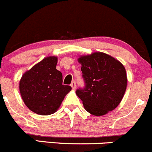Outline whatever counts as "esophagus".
Here are the masks:
<instances>
[{
  "mask_svg": "<svg viewBox=\"0 0 152 152\" xmlns=\"http://www.w3.org/2000/svg\"><path fill=\"white\" fill-rule=\"evenodd\" d=\"M71 86L72 89H76V82H75V81H73V82L71 83Z\"/></svg>",
  "mask_w": 152,
  "mask_h": 152,
  "instance_id": "obj_1",
  "label": "esophagus"
}]
</instances>
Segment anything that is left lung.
I'll return each instance as SVG.
<instances>
[{
  "label": "left lung",
  "instance_id": "1",
  "mask_svg": "<svg viewBox=\"0 0 152 152\" xmlns=\"http://www.w3.org/2000/svg\"><path fill=\"white\" fill-rule=\"evenodd\" d=\"M78 62L81 65L85 87L77 89L76 93L86 111L100 116L115 109L127 88L124 65L111 55L100 52L81 55Z\"/></svg>",
  "mask_w": 152,
  "mask_h": 152
}]
</instances>
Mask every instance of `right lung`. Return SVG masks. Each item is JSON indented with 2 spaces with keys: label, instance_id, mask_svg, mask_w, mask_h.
<instances>
[{
  "label": "right lung",
  "instance_id": "obj_1",
  "mask_svg": "<svg viewBox=\"0 0 152 152\" xmlns=\"http://www.w3.org/2000/svg\"><path fill=\"white\" fill-rule=\"evenodd\" d=\"M57 57L49 56L23 73L19 83L22 100L38 115H50L60 108L71 87L63 84V74L56 69Z\"/></svg>",
  "mask_w": 152,
  "mask_h": 152
}]
</instances>
